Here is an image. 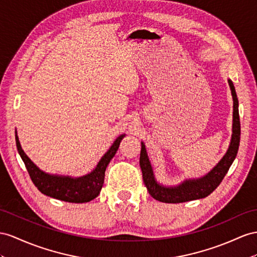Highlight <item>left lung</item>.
Wrapping results in <instances>:
<instances>
[{
	"label": "left lung",
	"instance_id": "1",
	"mask_svg": "<svg viewBox=\"0 0 257 257\" xmlns=\"http://www.w3.org/2000/svg\"><path fill=\"white\" fill-rule=\"evenodd\" d=\"M228 83L233 100V119H232V136L230 146L226 154L223 155L220 162L210 170V172L197 179H187L176 187H166L160 185L156 181L153 173L152 165L149 160V156L144 143L141 142L140 153V167L142 170V177L149 193L155 200L164 203H183L188 201L199 200L206 197L220 185L223 177L233 163L240 144V117H239V101L235 93V89L232 81L228 79Z\"/></svg>",
	"mask_w": 257,
	"mask_h": 257
}]
</instances>
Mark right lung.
Masks as SVG:
<instances>
[{
	"label": "right lung",
	"mask_w": 257,
	"mask_h": 257,
	"mask_svg": "<svg viewBox=\"0 0 257 257\" xmlns=\"http://www.w3.org/2000/svg\"><path fill=\"white\" fill-rule=\"evenodd\" d=\"M124 136L126 135H121L117 138L113 146L109 148L104 156H102L101 161L97 163L93 172L82 177H78V178H72L69 176L50 175L42 172L24 152L21 142L18 140L17 134L15 136V139L18 153L25 163V166L28 170L32 182L38 188L39 191L45 195L65 202L85 203L95 199L100 194L104 183L105 170H106L110 160L116 154L120 141Z\"/></svg>",
	"instance_id": "add662e5"
}]
</instances>
